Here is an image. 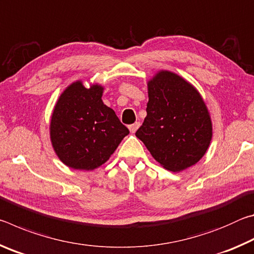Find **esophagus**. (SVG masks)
Returning <instances> with one entry per match:
<instances>
[{
  "mask_svg": "<svg viewBox=\"0 0 254 254\" xmlns=\"http://www.w3.org/2000/svg\"><path fill=\"white\" fill-rule=\"evenodd\" d=\"M139 127H140V122H135V123L131 124V126H128V128H130V131L132 133H134L137 128H139Z\"/></svg>",
  "mask_w": 254,
  "mask_h": 254,
  "instance_id": "1",
  "label": "esophagus"
}]
</instances>
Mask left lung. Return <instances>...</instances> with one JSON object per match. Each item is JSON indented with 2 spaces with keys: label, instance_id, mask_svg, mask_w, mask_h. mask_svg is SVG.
<instances>
[{
  "label": "left lung",
  "instance_id": "obj_1",
  "mask_svg": "<svg viewBox=\"0 0 254 254\" xmlns=\"http://www.w3.org/2000/svg\"><path fill=\"white\" fill-rule=\"evenodd\" d=\"M147 117L135 135L174 173L198 162L212 139V122L199 93L178 75L160 71L148 84Z\"/></svg>",
  "mask_w": 254,
  "mask_h": 254
}]
</instances>
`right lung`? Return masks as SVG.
I'll return each instance as SVG.
<instances>
[{
    "label": "right lung",
    "instance_id": "add662e5",
    "mask_svg": "<svg viewBox=\"0 0 254 254\" xmlns=\"http://www.w3.org/2000/svg\"><path fill=\"white\" fill-rule=\"evenodd\" d=\"M103 87L71 84L59 97L50 123L56 153L66 166L93 170L109 160L130 131L102 101Z\"/></svg>",
    "mask_w": 254,
    "mask_h": 254
}]
</instances>
